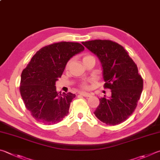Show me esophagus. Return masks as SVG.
<instances>
[{"mask_svg":"<svg viewBox=\"0 0 160 160\" xmlns=\"http://www.w3.org/2000/svg\"><path fill=\"white\" fill-rule=\"evenodd\" d=\"M79 93L81 96H82L83 97H91V95L90 93H84V92H79Z\"/></svg>","mask_w":160,"mask_h":160,"instance_id":"34e87169","label":"esophagus"}]
</instances>
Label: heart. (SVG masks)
Wrapping results in <instances>:
<instances>
[{
  "label": "heart",
  "instance_id": "heart-1",
  "mask_svg": "<svg viewBox=\"0 0 160 160\" xmlns=\"http://www.w3.org/2000/svg\"><path fill=\"white\" fill-rule=\"evenodd\" d=\"M91 58H94V57H93V55H89V54L83 56V62L87 60H88V59H91ZM69 64H70V61L67 62V63L66 64V69L68 68L69 66ZM90 82H92V80L88 79V80L83 81V82H82L80 83L79 87L82 88V89H83V90H88V89H89V88H90V86H89V83H90Z\"/></svg>",
  "mask_w": 160,
  "mask_h": 160
}]
</instances>
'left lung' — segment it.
Returning a JSON list of instances; mask_svg holds the SVG:
<instances>
[{"mask_svg": "<svg viewBox=\"0 0 160 160\" xmlns=\"http://www.w3.org/2000/svg\"><path fill=\"white\" fill-rule=\"evenodd\" d=\"M82 43L99 58L104 88L112 92L110 98L99 99L95 115L107 125L121 124L135 111L143 88L136 64L124 48L114 41L98 39Z\"/></svg>", "mask_w": 160, "mask_h": 160, "instance_id": "1", "label": "left lung"}]
</instances>
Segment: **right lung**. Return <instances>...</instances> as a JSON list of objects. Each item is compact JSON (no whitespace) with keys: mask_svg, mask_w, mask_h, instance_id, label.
Segmentation results:
<instances>
[{"mask_svg":"<svg viewBox=\"0 0 160 160\" xmlns=\"http://www.w3.org/2000/svg\"><path fill=\"white\" fill-rule=\"evenodd\" d=\"M83 50L82 44L74 42L52 43L38 50L22 71L19 91L25 107L36 121L52 125L69 114L76 95L58 93L55 82L69 59Z\"/></svg>","mask_w":160,"mask_h":160,"instance_id":"right-lung-1","label":"right lung"}]
</instances>
